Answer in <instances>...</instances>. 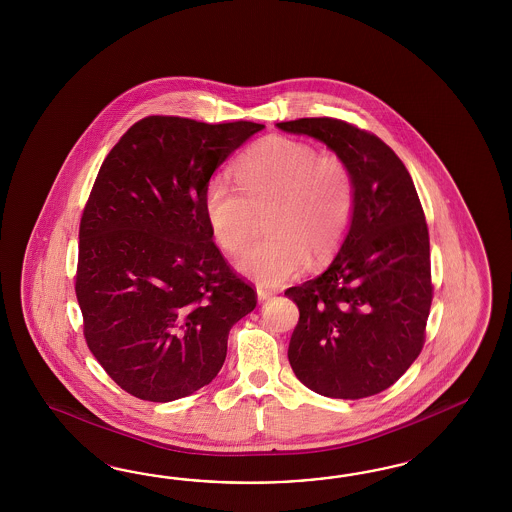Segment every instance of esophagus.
<instances>
[{"label": "esophagus", "mask_w": 512, "mask_h": 512, "mask_svg": "<svg viewBox=\"0 0 512 512\" xmlns=\"http://www.w3.org/2000/svg\"><path fill=\"white\" fill-rule=\"evenodd\" d=\"M274 296V293L270 291V289H264V287H257V298H259V302H264V300H270Z\"/></svg>", "instance_id": "1"}]
</instances>
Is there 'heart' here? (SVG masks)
Here are the masks:
<instances>
[{
	"mask_svg": "<svg viewBox=\"0 0 512 512\" xmlns=\"http://www.w3.org/2000/svg\"><path fill=\"white\" fill-rule=\"evenodd\" d=\"M236 184L216 174L204 187V216L217 246L236 253L248 244L255 219L264 216V240L236 257L244 276L276 287L308 261L330 259L355 212V178L336 154H319L308 142L268 137L236 163Z\"/></svg>",
	"mask_w": 512,
	"mask_h": 512,
	"instance_id": "obj_1",
	"label": "heart"
}]
</instances>
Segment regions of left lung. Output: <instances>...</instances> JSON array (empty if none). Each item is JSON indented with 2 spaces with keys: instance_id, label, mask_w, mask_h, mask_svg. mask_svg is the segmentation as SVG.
Here are the masks:
<instances>
[{
  "instance_id": "obj_1",
  "label": "left lung",
  "mask_w": 512,
  "mask_h": 512,
  "mask_svg": "<svg viewBox=\"0 0 512 512\" xmlns=\"http://www.w3.org/2000/svg\"><path fill=\"white\" fill-rule=\"evenodd\" d=\"M276 125L325 142L349 165L357 191L334 261L285 291L300 311L291 368L321 396L368 398L394 385L424 345L434 289L417 189L400 157L355 125L334 118Z\"/></svg>"
}]
</instances>
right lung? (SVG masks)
Returning a JSON list of instances; mask_svg holds the SVG:
<instances>
[{
	"instance_id": "right-lung-1",
	"label": "right lung",
	"mask_w": 512,
	"mask_h": 512,
	"mask_svg": "<svg viewBox=\"0 0 512 512\" xmlns=\"http://www.w3.org/2000/svg\"><path fill=\"white\" fill-rule=\"evenodd\" d=\"M264 125L148 116L110 150L80 219L78 306L88 347L125 392L172 402L212 383L257 295L204 216L217 167Z\"/></svg>"
}]
</instances>
